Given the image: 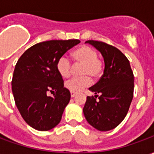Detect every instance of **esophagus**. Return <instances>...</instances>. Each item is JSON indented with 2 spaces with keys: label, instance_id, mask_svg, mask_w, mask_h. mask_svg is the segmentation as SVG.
<instances>
[{
  "label": "esophagus",
  "instance_id": "esophagus-1",
  "mask_svg": "<svg viewBox=\"0 0 154 154\" xmlns=\"http://www.w3.org/2000/svg\"><path fill=\"white\" fill-rule=\"evenodd\" d=\"M76 95H77L76 92H72V91H71V97H76Z\"/></svg>",
  "mask_w": 154,
  "mask_h": 154
}]
</instances>
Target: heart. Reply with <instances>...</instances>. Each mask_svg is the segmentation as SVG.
<instances>
[{
    "label": "heart",
    "mask_w": 154,
    "mask_h": 154,
    "mask_svg": "<svg viewBox=\"0 0 154 154\" xmlns=\"http://www.w3.org/2000/svg\"><path fill=\"white\" fill-rule=\"evenodd\" d=\"M97 52L93 48L83 45L74 50L72 54L73 62L76 64L82 65L80 73L82 77H73L65 83L67 89L72 92H78L90 85L91 79H98L103 72V63L97 57ZM56 68L61 77L67 78L71 74L72 64L65 56H62L57 61Z\"/></svg>",
    "instance_id": "1"
}]
</instances>
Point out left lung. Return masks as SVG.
Wrapping results in <instances>:
<instances>
[{
  "instance_id": "left-lung-1",
  "label": "left lung",
  "mask_w": 154,
  "mask_h": 154,
  "mask_svg": "<svg viewBox=\"0 0 154 154\" xmlns=\"http://www.w3.org/2000/svg\"><path fill=\"white\" fill-rule=\"evenodd\" d=\"M86 43L101 54L105 69L99 82L89 88L95 97H87L84 116L95 129L108 131L119 125L128 113L134 96V74L128 58L118 48L100 41Z\"/></svg>"
}]
</instances>
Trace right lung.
<instances>
[{"label": "right lung", "mask_w": 154, "mask_h": 154, "mask_svg": "<svg viewBox=\"0 0 154 154\" xmlns=\"http://www.w3.org/2000/svg\"><path fill=\"white\" fill-rule=\"evenodd\" d=\"M79 43L78 39L41 42L19 58L13 73L12 93L20 113L32 128L47 131L61 121L71 94L63 87L56 63ZM49 91L55 92L54 97L47 96Z\"/></svg>", "instance_id": "1"}]
</instances>
